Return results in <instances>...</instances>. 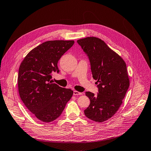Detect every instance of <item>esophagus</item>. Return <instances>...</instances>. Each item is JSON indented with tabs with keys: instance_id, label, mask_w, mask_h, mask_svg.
I'll return each instance as SVG.
<instances>
[{
	"instance_id": "esophagus-1",
	"label": "esophagus",
	"mask_w": 151,
	"mask_h": 151,
	"mask_svg": "<svg viewBox=\"0 0 151 151\" xmlns=\"http://www.w3.org/2000/svg\"><path fill=\"white\" fill-rule=\"evenodd\" d=\"M73 94H74V96H79V95L83 94V93H82L78 92V91H74V93H73Z\"/></svg>"
}]
</instances>
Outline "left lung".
I'll list each match as a JSON object with an SVG mask.
<instances>
[{
    "label": "left lung",
    "mask_w": 151,
    "mask_h": 151,
    "mask_svg": "<svg viewBox=\"0 0 151 151\" xmlns=\"http://www.w3.org/2000/svg\"><path fill=\"white\" fill-rule=\"evenodd\" d=\"M77 42L89 57L93 77L99 89L96 96L86 93L91 103L84 114L93 121L104 122L118 110L130 86L126 63L98 38L87 37Z\"/></svg>",
    "instance_id": "1"
}]
</instances>
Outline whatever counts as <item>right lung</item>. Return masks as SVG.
<instances>
[{"label": "right lung", "mask_w": 151, "mask_h": 151, "mask_svg": "<svg viewBox=\"0 0 151 151\" xmlns=\"http://www.w3.org/2000/svg\"><path fill=\"white\" fill-rule=\"evenodd\" d=\"M74 43V40H52L35 47L22 61L18 73V90L26 108L40 121L48 123L60 116L73 91L53 83L52 74Z\"/></svg>", "instance_id": "obj_1"}]
</instances>
